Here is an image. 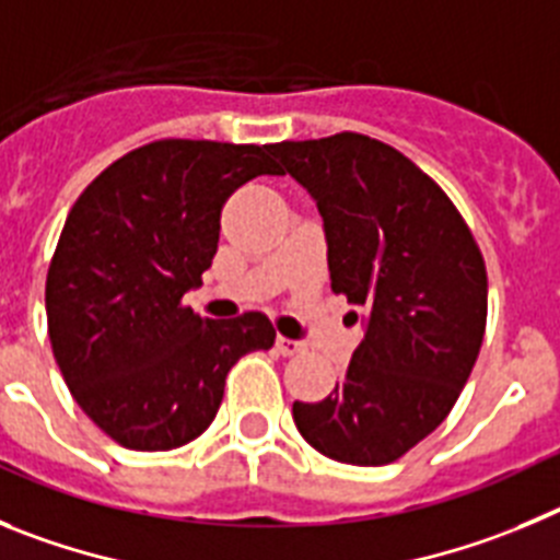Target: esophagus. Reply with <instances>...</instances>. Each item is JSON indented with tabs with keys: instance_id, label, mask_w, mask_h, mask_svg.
Here are the masks:
<instances>
[{
	"instance_id": "1",
	"label": "esophagus",
	"mask_w": 560,
	"mask_h": 560,
	"mask_svg": "<svg viewBox=\"0 0 560 560\" xmlns=\"http://www.w3.org/2000/svg\"><path fill=\"white\" fill-rule=\"evenodd\" d=\"M276 349H279V354L292 357V354H301V351H304V342L292 340V337L279 335V337H276Z\"/></svg>"
}]
</instances>
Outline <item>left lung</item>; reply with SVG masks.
Returning <instances> with one entry per match:
<instances>
[{"label":"left lung","mask_w":560,"mask_h":560,"mask_svg":"<svg viewBox=\"0 0 560 560\" xmlns=\"http://www.w3.org/2000/svg\"><path fill=\"white\" fill-rule=\"evenodd\" d=\"M324 220L331 290L362 324L335 390L292 405L310 446L351 466L399 460L450 416L482 346L486 261L441 186L362 133L270 144Z\"/></svg>","instance_id":"1"}]
</instances>
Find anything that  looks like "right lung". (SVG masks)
Returning <instances> with one entry per match:
<instances>
[{
	"mask_svg": "<svg viewBox=\"0 0 560 560\" xmlns=\"http://www.w3.org/2000/svg\"><path fill=\"white\" fill-rule=\"evenodd\" d=\"M256 175H281L270 144L164 139L114 161L69 211L47 273L49 342L74 401L128 450L195 441L231 365L273 346L261 312L180 306L218 254L223 203Z\"/></svg>",
	"mask_w": 560,
	"mask_h": 560,
	"instance_id": "1",
	"label": "right lung"
}]
</instances>
